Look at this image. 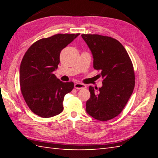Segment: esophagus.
I'll return each mask as SVG.
<instances>
[{
	"label": "esophagus",
	"mask_w": 158,
	"mask_h": 158,
	"mask_svg": "<svg viewBox=\"0 0 158 158\" xmlns=\"http://www.w3.org/2000/svg\"><path fill=\"white\" fill-rule=\"evenodd\" d=\"M75 88L77 89H84L86 88V85L85 84H83V83H76L75 85Z\"/></svg>",
	"instance_id": "obj_1"
}]
</instances>
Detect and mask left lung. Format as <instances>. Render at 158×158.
Segmentation results:
<instances>
[{"mask_svg": "<svg viewBox=\"0 0 158 158\" xmlns=\"http://www.w3.org/2000/svg\"><path fill=\"white\" fill-rule=\"evenodd\" d=\"M93 56L94 68L104 79L98 89L89 86L86 112L99 121H107L122 111L132 95L135 76L132 61L117 40L99 35H81Z\"/></svg>", "mask_w": 158, "mask_h": 158, "instance_id": "left-lung-1", "label": "left lung"}]
</instances>
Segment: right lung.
<instances>
[{
	"instance_id": "add662e5",
	"label": "right lung",
	"mask_w": 158,
	"mask_h": 158,
	"mask_svg": "<svg viewBox=\"0 0 158 158\" xmlns=\"http://www.w3.org/2000/svg\"><path fill=\"white\" fill-rule=\"evenodd\" d=\"M79 34H58L41 39L30 47L19 69V85L32 111L48 118L63 110L64 96L72 91L73 82H62L53 72L58 69L60 54Z\"/></svg>"
}]
</instances>
